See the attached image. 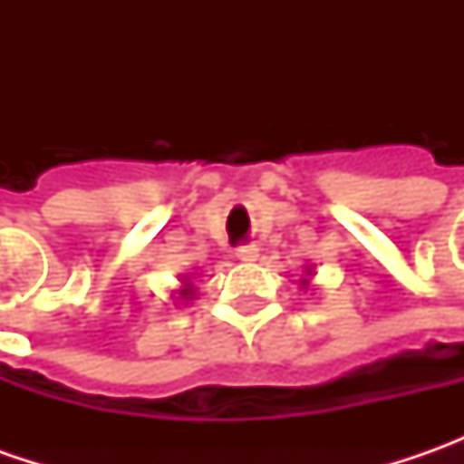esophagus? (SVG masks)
Masks as SVG:
<instances>
[{
	"label": "esophagus",
	"instance_id": "34e87169",
	"mask_svg": "<svg viewBox=\"0 0 464 464\" xmlns=\"http://www.w3.org/2000/svg\"><path fill=\"white\" fill-rule=\"evenodd\" d=\"M237 258L256 260L258 258V247H256V245H240V247H237Z\"/></svg>",
	"mask_w": 464,
	"mask_h": 464
}]
</instances>
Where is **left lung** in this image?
<instances>
[{
  "mask_svg": "<svg viewBox=\"0 0 464 464\" xmlns=\"http://www.w3.org/2000/svg\"><path fill=\"white\" fill-rule=\"evenodd\" d=\"M307 276H312V268H307ZM302 284L307 286V278H302Z\"/></svg>",
  "mask_w": 464,
  "mask_h": 464,
  "instance_id": "left-lung-1",
  "label": "left lung"
}]
</instances>
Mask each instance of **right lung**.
I'll return each instance as SVG.
<instances>
[{
  "label": "right lung",
  "instance_id": "1",
  "mask_svg": "<svg viewBox=\"0 0 464 464\" xmlns=\"http://www.w3.org/2000/svg\"><path fill=\"white\" fill-rule=\"evenodd\" d=\"M183 281V289H178V299H190V295H193V289H190V281L188 278H180Z\"/></svg>",
  "mask_w": 464,
  "mask_h": 464
}]
</instances>
